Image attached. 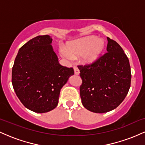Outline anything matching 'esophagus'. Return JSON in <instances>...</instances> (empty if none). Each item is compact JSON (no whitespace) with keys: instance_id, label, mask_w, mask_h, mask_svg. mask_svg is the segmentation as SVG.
Returning a JSON list of instances; mask_svg holds the SVG:
<instances>
[{"instance_id":"esophagus-1","label":"esophagus","mask_w":145,"mask_h":145,"mask_svg":"<svg viewBox=\"0 0 145 145\" xmlns=\"http://www.w3.org/2000/svg\"><path fill=\"white\" fill-rule=\"evenodd\" d=\"M74 74L76 75H79L80 70L78 69V68L77 67H76V66H74Z\"/></svg>"}]
</instances>
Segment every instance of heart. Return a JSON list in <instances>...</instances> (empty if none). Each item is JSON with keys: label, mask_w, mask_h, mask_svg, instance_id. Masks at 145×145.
I'll use <instances>...</instances> for the list:
<instances>
[{"label": "heart", "mask_w": 145, "mask_h": 145, "mask_svg": "<svg viewBox=\"0 0 145 145\" xmlns=\"http://www.w3.org/2000/svg\"><path fill=\"white\" fill-rule=\"evenodd\" d=\"M104 42L95 37H87L67 45V50L61 48L62 56L68 60L72 56H81V61L85 64H92L99 59L104 50Z\"/></svg>", "instance_id": "b5f03b06"}]
</instances>
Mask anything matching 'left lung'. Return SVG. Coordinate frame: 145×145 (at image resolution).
I'll list each match as a JSON object with an SVG mask.
<instances>
[{"label":"left lung","mask_w":145,"mask_h":145,"mask_svg":"<svg viewBox=\"0 0 145 145\" xmlns=\"http://www.w3.org/2000/svg\"><path fill=\"white\" fill-rule=\"evenodd\" d=\"M107 52L94 63L78 65L82 83L80 94L84 107L93 112L115 109L124 100L131 84L129 59L115 41L107 37Z\"/></svg>","instance_id":"8db88e82"}]
</instances>
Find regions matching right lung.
Wrapping results in <instances>:
<instances>
[{"label":"right lung","instance_id":"add662e5","mask_svg":"<svg viewBox=\"0 0 145 145\" xmlns=\"http://www.w3.org/2000/svg\"><path fill=\"white\" fill-rule=\"evenodd\" d=\"M49 35L33 38L20 48L12 68L13 87L25 107L37 113L54 109L72 67L59 64Z\"/></svg>","mask_w":145,"mask_h":145}]
</instances>
